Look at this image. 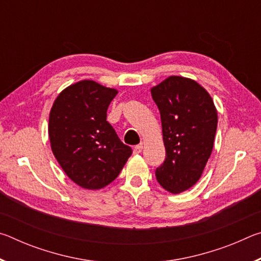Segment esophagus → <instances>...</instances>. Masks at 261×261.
Here are the masks:
<instances>
[{
    "label": "esophagus",
    "mask_w": 261,
    "mask_h": 261,
    "mask_svg": "<svg viewBox=\"0 0 261 261\" xmlns=\"http://www.w3.org/2000/svg\"><path fill=\"white\" fill-rule=\"evenodd\" d=\"M141 151H143V144L137 145V146L134 147V154H140Z\"/></svg>",
    "instance_id": "34e87169"
}]
</instances>
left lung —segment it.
<instances>
[{"instance_id": "obj_1", "label": "left lung", "mask_w": 261, "mask_h": 261, "mask_svg": "<svg viewBox=\"0 0 261 261\" xmlns=\"http://www.w3.org/2000/svg\"><path fill=\"white\" fill-rule=\"evenodd\" d=\"M161 115L166 160L156 180L170 193L196 184L213 151L218 110L213 99L191 78L169 76L151 88Z\"/></svg>"}]
</instances>
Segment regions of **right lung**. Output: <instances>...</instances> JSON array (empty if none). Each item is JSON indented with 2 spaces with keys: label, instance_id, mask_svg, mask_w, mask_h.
Returning <instances> with one entry per match:
<instances>
[{
  "label": "right lung",
  "instance_id": "right-lung-1",
  "mask_svg": "<svg viewBox=\"0 0 261 261\" xmlns=\"http://www.w3.org/2000/svg\"><path fill=\"white\" fill-rule=\"evenodd\" d=\"M116 88L84 79L65 87L49 113L53 154L68 177L86 190L107 187L132 154L106 121Z\"/></svg>",
  "mask_w": 261,
  "mask_h": 261
}]
</instances>
